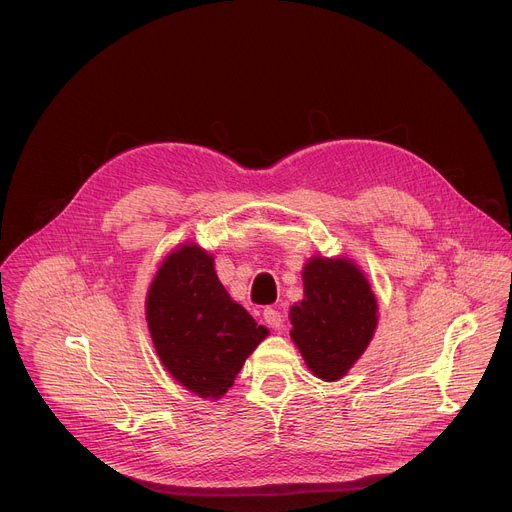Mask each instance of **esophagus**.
<instances>
[{
  "label": "esophagus",
  "instance_id": "1",
  "mask_svg": "<svg viewBox=\"0 0 512 512\" xmlns=\"http://www.w3.org/2000/svg\"><path fill=\"white\" fill-rule=\"evenodd\" d=\"M262 316H264V322H266L270 328H281V326H283V316H281V313H279L277 309L266 307Z\"/></svg>",
  "mask_w": 512,
  "mask_h": 512
}]
</instances>
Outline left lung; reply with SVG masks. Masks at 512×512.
I'll use <instances>...</instances> for the list:
<instances>
[{
    "instance_id": "left-lung-1",
    "label": "left lung",
    "mask_w": 512,
    "mask_h": 512,
    "mask_svg": "<svg viewBox=\"0 0 512 512\" xmlns=\"http://www.w3.org/2000/svg\"><path fill=\"white\" fill-rule=\"evenodd\" d=\"M303 299L291 305V340L309 371L342 379L367 350L377 328V299L365 272L348 258L305 262Z\"/></svg>"
}]
</instances>
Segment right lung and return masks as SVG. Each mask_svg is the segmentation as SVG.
Instances as JSON below:
<instances>
[{
  "mask_svg": "<svg viewBox=\"0 0 512 512\" xmlns=\"http://www.w3.org/2000/svg\"><path fill=\"white\" fill-rule=\"evenodd\" d=\"M145 320L166 371L211 400L225 396L268 336V328L229 297L215 258L196 244H180L162 260L147 291Z\"/></svg>",
  "mask_w": 512,
  "mask_h": 512,
  "instance_id": "right-lung-1",
  "label": "right lung"
}]
</instances>
